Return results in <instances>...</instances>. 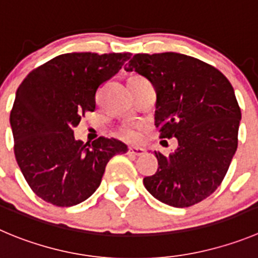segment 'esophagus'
<instances>
[{
	"label": "esophagus",
	"instance_id": "esophagus-1",
	"mask_svg": "<svg viewBox=\"0 0 258 258\" xmlns=\"http://www.w3.org/2000/svg\"><path fill=\"white\" fill-rule=\"evenodd\" d=\"M128 154L130 155H134V156H141L144 154V149L143 148H130Z\"/></svg>",
	"mask_w": 258,
	"mask_h": 258
}]
</instances>
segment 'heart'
<instances>
[{"mask_svg":"<svg viewBox=\"0 0 258 258\" xmlns=\"http://www.w3.org/2000/svg\"><path fill=\"white\" fill-rule=\"evenodd\" d=\"M117 136L127 143H137L143 137V130L136 124H124L117 131Z\"/></svg>","mask_w":258,"mask_h":258,"instance_id":"1","label":"heart"}]
</instances>
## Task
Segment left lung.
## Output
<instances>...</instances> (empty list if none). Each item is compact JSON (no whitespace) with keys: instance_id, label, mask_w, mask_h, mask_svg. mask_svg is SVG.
Segmentation results:
<instances>
[{"instance_id":"obj_1","label":"left lung","mask_w":258,"mask_h":258,"mask_svg":"<svg viewBox=\"0 0 258 258\" xmlns=\"http://www.w3.org/2000/svg\"><path fill=\"white\" fill-rule=\"evenodd\" d=\"M124 70L153 84L155 126L162 139L178 141L169 155L154 151L158 170L144 186L169 206L199 204L220 186L237 151L242 114L232 84L215 67L174 52L135 54Z\"/></svg>"}]
</instances>
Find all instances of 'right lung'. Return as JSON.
I'll list each match as a JSON object with an SVG mask.
<instances>
[{
    "instance_id": "add662e5",
    "label": "right lung",
    "mask_w": 258,
    "mask_h": 258,
    "mask_svg": "<svg viewBox=\"0 0 258 258\" xmlns=\"http://www.w3.org/2000/svg\"><path fill=\"white\" fill-rule=\"evenodd\" d=\"M131 53H66L34 69L18 88L10 124L16 162L37 196L59 208L78 205L102 182L107 163L127 145L99 137L76 140L81 115L95 109V93Z\"/></svg>"
}]
</instances>
